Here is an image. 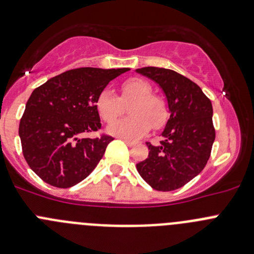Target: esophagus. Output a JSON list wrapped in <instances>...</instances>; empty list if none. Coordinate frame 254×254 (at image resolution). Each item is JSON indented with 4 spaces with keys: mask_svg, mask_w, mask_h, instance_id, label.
Returning a JSON list of instances; mask_svg holds the SVG:
<instances>
[{
    "mask_svg": "<svg viewBox=\"0 0 254 254\" xmlns=\"http://www.w3.org/2000/svg\"><path fill=\"white\" fill-rule=\"evenodd\" d=\"M122 139H123V140L125 141V143L127 144V145H129V147H132V145H134V144H135V143H134V141H132V140H129V139H125V138H122Z\"/></svg>",
    "mask_w": 254,
    "mask_h": 254,
    "instance_id": "1",
    "label": "esophagus"
}]
</instances>
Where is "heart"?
Instances as JSON below:
<instances>
[{
	"label": "heart",
	"mask_w": 254,
	"mask_h": 254,
	"mask_svg": "<svg viewBox=\"0 0 254 254\" xmlns=\"http://www.w3.org/2000/svg\"><path fill=\"white\" fill-rule=\"evenodd\" d=\"M120 100L110 88H104L96 99L95 106L100 118L110 123L122 111V101L132 99L128 108L130 117L111 123L107 132L111 135L125 139H136L144 135L150 127H161L167 120L166 104L158 96L152 95V87L147 81L140 78H130L122 83Z\"/></svg>",
	"instance_id": "obj_1"
}]
</instances>
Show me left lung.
Here are the masks:
<instances>
[{
  "instance_id": "8db88e82",
  "label": "left lung",
  "mask_w": 254,
  "mask_h": 254,
  "mask_svg": "<svg viewBox=\"0 0 254 254\" xmlns=\"http://www.w3.org/2000/svg\"><path fill=\"white\" fill-rule=\"evenodd\" d=\"M163 91L170 119L158 145L147 143L149 154L136 164L144 181L158 191H173L204 170L210 158L215 129L212 105L195 82L172 69L144 67L135 69Z\"/></svg>"
}]
</instances>
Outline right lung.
I'll list each match as a JSON object with an SVG mask.
<instances>
[{
  "label": "right lung",
  "mask_w": 254,
  "mask_h": 254,
  "mask_svg": "<svg viewBox=\"0 0 254 254\" xmlns=\"http://www.w3.org/2000/svg\"><path fill=\"white\" fill-rule=\"evenodd\" d=\"M127 68H77L35 88L20 120L22 153L43 181L68 189L99 164L113 136L79 138L101 127L95 102L99 93Z\"/></svg>",
  "instance_id": "1"
}]
</instances>
